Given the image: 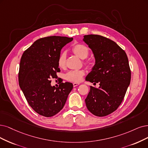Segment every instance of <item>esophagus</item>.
<instances>
[{"mask_svg":"<svg viewBox=\"0 0 148 148\" xmlns=\"http://www.w3.org/2000/svg\"><path fill=\"white\" fill-rule=\"evenodd\" d=\"M79 85H80V84L79 83H74L73 84V86H74V87H75V86H78Z\"/></svg>","mask_w":148,"mask_h":148,"instance_id":"34e87169","label":"esophagus"}]
</instances>
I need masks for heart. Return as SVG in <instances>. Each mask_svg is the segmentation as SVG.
Listing matches in <instances>:
<instances>
[{
  "mask_svg": "<svg viewBox=\"0 0 148 148\" xmlns=\"http://www.w3.org/2000/svg\"><path fill=\"white\" fill-rule=\"evenodd\" d=\"M71 51L76 56L79 57L81 59H85L88 56L90 50L89 48L83 44L76 42L71 47ZM66 53L62 52L60 53L57 58L58 66L61 68H63L66 65ZM85 64L88 67L92 66V63L89 61L85 62ZM85 75V71L84 70H74L70 71L65 75V79L68 81L73 82H79L82 79Z\"/></svg>",
  "mask_w": 148,
  "mask_h": 148,
  "instance_id": "1",
  "label": "heart"
}]
</instances>
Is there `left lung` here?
<instances>
[{"mask_svg": "<svg viewBox=\"0 0 148 148\" xmlns=\"http://www.w3.org/2000/svg\"><path fill=\"white\" fill-rule=\"evenodd\" d=\"M83 40L95 58V64L85 79L94 84L99 83L98 88L90 86L86 106L94 115L105 116L118 108L130 84L128 58L115 42L104 36L88 35Z\"/></svg>", "mask_w": 148, "mask_h": 148, "instance_id": "left-lung-1", "label": "left lung"}]
</instances>
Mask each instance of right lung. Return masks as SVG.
Listing matches in <instances>:
<instances>
[{"mask_svg":"<svg viewBox=\"0 0 148 148\" xmlns=\"http://www.w3.org/2000/svg\"><path fill=\"white\" fill-rule=\"evenodd\" d=\"M73 38L52 36L40 38L24 51L21 58L19 85L30 106L40 115L51 117L63 108L73 84L51 85L60 71L57 58Z\"/></svg>","mask_w":148,"mask_h":148,"instance_id":"right-lung-1","label":"right lung"}]
</instances>
